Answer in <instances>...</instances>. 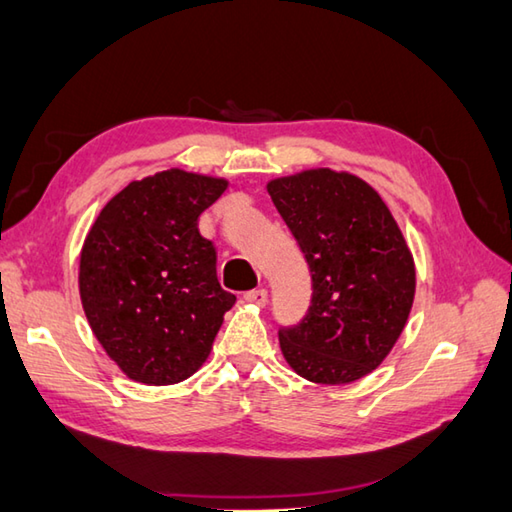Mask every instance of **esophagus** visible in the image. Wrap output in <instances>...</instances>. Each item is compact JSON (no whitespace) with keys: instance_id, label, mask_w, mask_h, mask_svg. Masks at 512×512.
Segmentation results:
<instances>
[{"instance_id":"34e87169","label":"esophagus","mask_w":512,"mask_h":512,"mask_svg":"<svg viewBox=\"0 0 512 512\" xmlns=\"http://www.w3.org/2000/svg\"><path fill=\"white\" fill-rule=\"evenodd\" d=\"M244 300L250 302V304L264 306L268 302V291H266V288H255V291H246Z\"/></svg>"}]
</instances>
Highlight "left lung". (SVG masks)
Instances as JSON below:
<instances>
[{
	"mask_svg": "<svg viewBox=\"0 0 512 512\" xmlns=\"http://www.w3.org/2000/svg\"><path fill=\"white\" fill-rule=\"evenodd\" d=\"M268 194L313 282L309 311L280 329L284 358L311 383H353L385 360L412 309L416 271L403 232L349 172L306 170L271 181Z\"/></svg>",
	"mask_w": 512,
	"mask_h": 512,
	"instance_id": "left-lung-1",
	"label": "left lung"
}]
</instances>
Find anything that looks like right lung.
<instances>
[{
  "label": "right lung",
  "mask_w": 512,
  "mask_h": 512,
  "mask_svg": "<svg viewBox=\"0 0 512 512\" xmlns=\"http://www.w3.org/2000/svg\"><path fill=\"white\" fill-rule=\"evenodd\" d=\"M228 181L165 170L132 181L100 210L80 253V300L91 331L145 385L190 378L237 297L217 280V250L199 215Z\"/></svg>",
  "instance_id": "obj_1"
}]
</instances>
